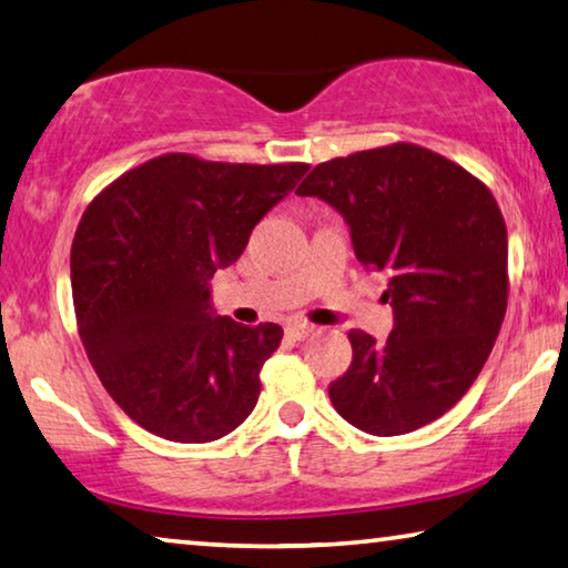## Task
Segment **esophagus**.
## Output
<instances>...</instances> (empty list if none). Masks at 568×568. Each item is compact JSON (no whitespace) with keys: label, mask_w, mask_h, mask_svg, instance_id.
I'll use <instances>...</instances> for the list:
<instances>
[{"label":"esophagus","mask_w":568,"mask_h":568,"mask_svg":"<svg viewBox=\"0 0 568 568\" xmlns=\"http://www.w3.org/2000/svg\"><path fill=\"white\" fill-rule=\"evenodd\" d=\"M313 333V326L311 323H287L285 326V336L287 338H293V341H303V338H308Z\"/></svg>","instance_id":"obj_1"}]
</instances>
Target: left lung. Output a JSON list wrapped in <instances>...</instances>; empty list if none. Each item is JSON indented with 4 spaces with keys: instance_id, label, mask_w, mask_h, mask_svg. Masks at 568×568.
I'll use <instances>...</instances> for the list:
<instances>
[{
    "instance_id": "8db88e82",
    "label": "left lung",
    "mask_w": 568,
    "mask_h": 568,
    "mask_svg": "<svg viewBox=\"0 0 568 568\" xmlns=\"http://www.w3.org/2000/svg\"><path fill=\"white\" fill-rule=\"evenodd\" d=\"M351 230L358 263L389 277L394 328L351 331L354 358L328 384L333 407L376 437L407 435L453 409L488 362L508 305V232L490 189L414 146L318 164L298 186Z\"/></svg>"
}]
</instances>
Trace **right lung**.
<instances>
[{
    "mask_svg": "<svg viewBox=\"0 0 568 568\" xmlns=\"http://www.w3.org/2000/svg\"><path fill=\"white\" fill-rule=\"evenodd\" d=\"M305 171L164 154L90 202L70 250L78 331L105 392L143 429L200 445L255 409L283 328L217 316L210 281Z\"/></svg>",
    "mask_w": 568,
    "mask_h": 568,
    "instance_id": "1",
    "label": "right lung"
}]
</instances>
